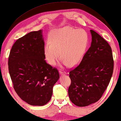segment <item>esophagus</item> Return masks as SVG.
<instances>
[{"label": "esophagus", "instance_id": "obj_1", "mask_svg": "<svg viewBox=\"0 0 121 121\" xmlns=\"http://www.w3.org/2000/svg\"><path fill=\"white\" fill-rule=\"evenodd\" d=\"M59 73H60V75H62V74H66V72L65 71H64L62 69H60L59 70Z\"/></svg>", "mask_w": 121, "mask_h": 121}]
</instances>
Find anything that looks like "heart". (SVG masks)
I'll list each match as a JSON object with an SVG mask.
<instances>
[{
  "label": "heart",
  "mask_w": 121,
  "mask_h": 121,
  "mask_svg": "<svg viewBox=\"0 0 121 121\" xmlns=\"http://www.w3.org/2000/svg\"><path fill=\"white\" fill-rule=\"evenodd\" d=\"M49 43L45 45L43 48L49 64L55 65L60 55L64 65L75 66L81 62L85 55L89 36L84 29L66 26L52 31Z\"/></svg>",
  "instance_id": "obj_1"
}]
</instances>
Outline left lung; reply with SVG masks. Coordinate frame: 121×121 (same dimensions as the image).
<instances>
[{
	"instance_id": "1",
	"label": "left lung",
	"mask_w": 121,
	"mask_h": 121,
	"mask_svg": "<svg viewBox=\"0 0 121 121\" xmlns=\"http://www.w3.org/2000/svg\"><path fill=\"white\" fill-rule=\"evenodd\" d=\"M90 48L78 65L69 72L68 94L75 105L83 107L97 102L107 88L112 75L113 59L108 43L91 30Z\"/></svg>"
}]
</instances>
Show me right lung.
<instances>
[{"mask_svg": "<svg viewBox=\"0 0 121 121\" xmlns=\"http://www.w3.org/2000/svg\"><path fill=\"white\" fill-rule=\"evenodd\" d=\"M42 31H31L17 39L8 60L14 90L23 100L34 106H43L50 100L59 78L58 70L45 60Z\"/></svg>", "mask_w": 121, "mask_h": 121, "instance_id": "right-lung-1", "label": "right lung"}]
</instances>
